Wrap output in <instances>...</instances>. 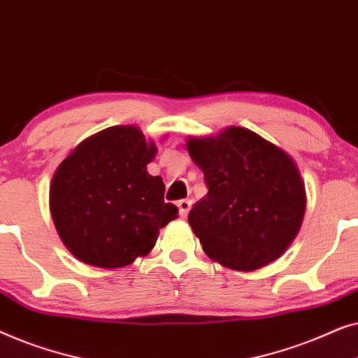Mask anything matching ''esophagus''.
Here are the masks:
<instances>
[{
  "label": "esophagus",
  "instance_id": "esophagus-1",
  "mask_svg": "<svg viewBox=\"0 0 358 358\" xmlns=\"http://www.w3.org/2000/svg\"><path fill=\"white\" fill-rule=\"evenodd\" d=\"M178 208H179L180 218L187 217V213H189V210H190V200H185V199L184 200H179Z\"/></svg>",
  "mask_w": 358,
  "mask_h": 358
}]
</instances>
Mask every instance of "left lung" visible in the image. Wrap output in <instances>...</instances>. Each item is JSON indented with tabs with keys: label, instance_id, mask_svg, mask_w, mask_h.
Segmentation results:
<instances>
[{
	"label": "left lung",
	"instance_id": "obj_1",
	"mask_svg": "<svg viewBox=\"0 0 358 358\" xmlns=\"http://www.w3.org/2000/svg\"><path fill=\"white\" fill-rule=\"evenodd\" d=\"M187 150L208 187L189 213L205 254L234 271H256L280 257L306 207L290 156L241 127L217 138H190Z\"/></svg>",
	"mask_w": 358,
	"mask_h": 358
}]
</instances>
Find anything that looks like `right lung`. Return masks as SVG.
Here are the masks:
<instances>
[{
  "label": "right lung",
  "mask_w": 358,
  "mask_h": 358,
  "mask_svg": "<svg viewBox=\"0 0 358 358\" xmlns=\"http://www.w3.org/2000/svg\"><path fill=\"white\" fill-rule=\"evenodd\" d=\"M156 153L136 127H110L76 146L58 166L50 212L62 241L91 266L117 268L146 256L159 228L178 218L164 184L146 164Z\"/></svg>",
  "instance_id": "obj_1"
}]
</instances>
